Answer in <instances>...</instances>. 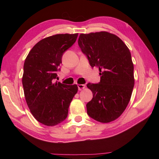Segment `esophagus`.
<instances>
[{
    "mask_svg": "<svg viewBox=\"0 0 159 159\" xmlns=\"http://www.w3.org/2000/svg\"><path fill=\"white\" fill-rule=\"evenodd\" d=\"M85 85H81V84H79V85H78V89H79V91H81L82 89H85Z\"/></svg>",
    "mask_w": 159,
    "mask_h": 159,
    "instance_id": "1",
    "label": "esophagus"
}]
</instances>
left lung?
I'll return each instance as SVG.
<instances>
[{
    "label": "left lung",
    "mask_w": 159,
    "mask_h": 159,
    "mask_svg": "<svg viewBox=\"0 0 159 159\" xmlns=\"http://www.w3.org/2000/svg\"><path fill=\"white\" fill-rule=\"evenodd\" d=\"M78 43L89 65L100 72L98 83L87 85L93 93L86 105L87 114L102 123L116 120L126 109L134 87L129 49L117 36L105 31L80 34Z\"/></svg>",
    "instance_id": "left-lung-1"
}]
</instances>
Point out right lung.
Segmentation results:
<instances>
[{
	"label": "right lung",
	"instance_id": "add662e5",
	"mask_svg": "<svg viewBox=\"0 0 159 159\" xmlns=\"http://www.w3.org/2000/svg\"><path fill=\"white\" fill-rule=\"evenodd\" d=\"M78 35L57 34L40 40L25 59L22 85L26 102L33 117L46 126H55L66 119L78 92L76 85L55 82L63 53Z\"/></svg>",
	"mask_w": 159,
	"mask_h": 159
}]
</instances>
